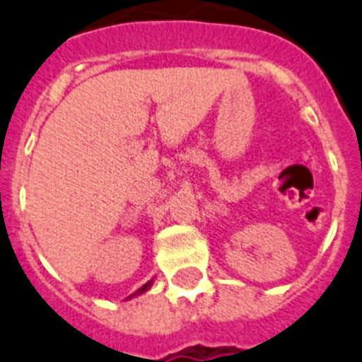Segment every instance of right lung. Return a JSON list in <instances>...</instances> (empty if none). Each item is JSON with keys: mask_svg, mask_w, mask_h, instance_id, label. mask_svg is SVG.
<instances>
[{"mask_svg": "<svg viewBox=\"0 0 362 362\" xmlns=\"http://www.w3.org/2000/svg\"><path fill=\"white\" fill-rule=\"evenodd\" d=\"M150 286H151V280H150V282H148V284H144V286H143V288H141V289H137V291H135V295H141V293L148 291V289H150ZM132 296H134V295H132Z\"/></svg>", "mask_w": 362, "mask_h": 362, "instance_id": "obj_1", "label": "right lung"}]
</instances>
